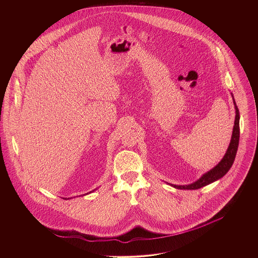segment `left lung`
Returning a JSON list of instances; mask_svg holds the SVG:
<instances>
[{
  "instance_id": "1",
  "label": "left lung",
  "mask_w": 258,
  "mask_h": 258,
  "mask_svg": "<svg viewBox=\"0 0 258 258\" xmlns=\"http://www.w3.org/2000/svg\"><path fill=\"white\" fill-rule=\"evenodd\" d=\"M232 98L233 95L231 94ZM234 107H235V121H234L233 132H232V136H231V140L229 143V146L227 148V151L225 153V155L223 156V158L221 159V161L211 170L206 172L205 174H203L197 181L194 182L192 184H169L175 188L178 189H198L200 187H203L207 184H212L216 181H218L219 179L222 178L228 170L231 168L232 164H233L235 157H236V153L238 150V145H239V138H240V125H239V121H240V114H239V109L236 105L235 99L233 98Z\"/></svg>"
}]
</instances>
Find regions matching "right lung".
Listing matches in <instances>:
<instances>
[{"mask_svg": "<svg viewBox=\"0 0 258 258\" xmlns=\"http://www.w3.org/2000/svg\"><path fill=\"white\" fill-rule=\"evenodd\" d=\"M96 189H97V188H96ZM96 189H94V190H92V191H90V192H89V194H91V192H93V191H95V190H96ZM86 195H88V194H86ZM63 199H72V197H71V198H70V197H69V198H63Z\"/></svg>", "mask_w": 258, "mask_h": 258, "instance_id": "right-lung-1", "label": "right lung"}]
</instances>
